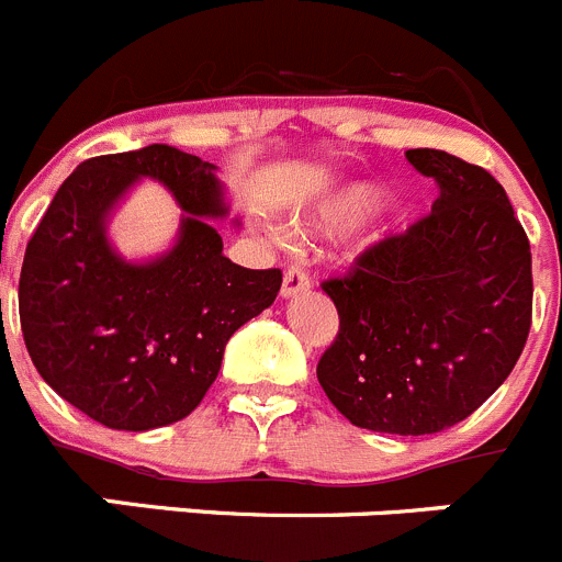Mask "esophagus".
<instances>
[{"mask_svg":"<svg viewBox=\"0 0 562 562\" xmlns=\"http://www.w3.org/2000/svg\"><path fill=\"white\" fill-rule=\"evenodd\" d=\"M311 285H313L311 274H307L302 266H288L285 277H282V296L291 299V296H296V293L311 291Z\"/></svg>","mask_w":562,"mask_h":562,"instance_id":"1","label":"esophagus"}]
</instances>
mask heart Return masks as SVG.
Segmentation results:
<instances>
[{"label": "heart", "mask_w": 562, "mask_h": 562, "mask_svg": "<svg viewBox=\"0 0 562 562\" xmlns=\"http://www.w3.org/2000/svg\"><path fill=\"white\" fill-rule=\"evenodd\" d=\"M380 188L366 186V182H355V186L340 188V191L329 193L324 202H318V207L311 213L307 227L324 235L346 233V229H352L355 224L363 222L366 216H371V213L380 207Z\"/></svg>", "instance_id": "heart-1"}]
</instances>
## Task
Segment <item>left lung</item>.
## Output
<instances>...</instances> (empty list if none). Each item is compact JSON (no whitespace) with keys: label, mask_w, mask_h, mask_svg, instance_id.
<instances>
[{"label":"left lung","mask_w":562,"mask_h":562,"mask_svg":"<svg viewBox=\"0 0 562 562\" xmlns=\"http://www.w3.org/2000/svg\"><path fill=\"white\" fill-rule=\"evenodd\" d=\"M440 188L427 216L322 282L340 327L318 382L355 427L432 435L507 380L532 324V255L505 188L440 149H407Z\"/></svg>","instance_id":"1"}]
</instances>
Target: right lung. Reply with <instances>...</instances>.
I'll return each mask as SVG.
<instances>
[{"instance_id":"right-lung-1","label":"right lung","mask_w":562,"mask_h":562,"mask_svg":"<svg viewBox=\"0 0 562 562\" xmlns=\"http://www.w3.org/2000/svg\"><path fill=\"white\" fill-rule=\"evenodd\" d=\"M216 166L166 144L80 162L30 238L19 280L24 344L46 385L110 429L186 418L218 376L224 346L277 299L280 269L222 255L204 216H224ZM151 176L187 210L157 261L127 265L103 235L112 204Z\"/></svg>"}]
</instances>
